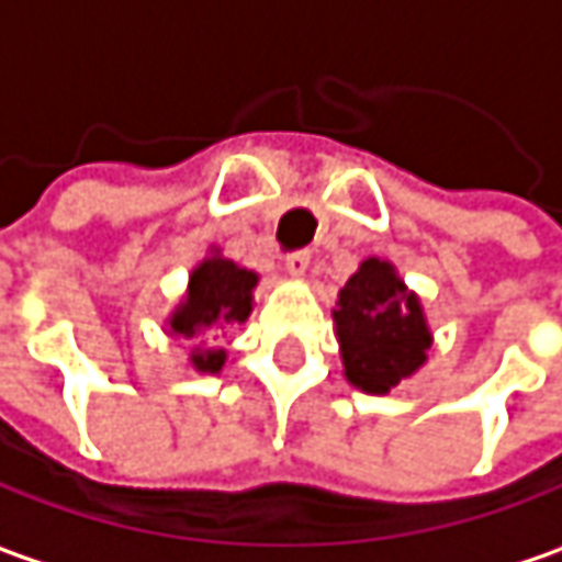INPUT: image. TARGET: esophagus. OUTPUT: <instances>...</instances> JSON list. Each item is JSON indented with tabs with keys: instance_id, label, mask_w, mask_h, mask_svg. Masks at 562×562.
Returning a JSON list of instances; mask_svg holds the SVG:
<instances>
[{
	"instance_id": "esophagus-1",
	"label": "esophagus",
	"mask_w": 562,
	"mask_h": 562,
	"mask_svg": "<svg viewBox=\"0 0 562 562\" xmlns=\"http://www.w3.org/2000/svg\"><path fill=\"white\" fill-rule=\"evenodd\" d=\"M307 263H311V255H307V251H292V255H285V270H289L292 277H305Z\"/></svg>"
}]
</instances>
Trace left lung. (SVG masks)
Listing matches in <instances>:
<instances>
[{
	"mask_svg": "<svg viewBox=\"0 0 562 562\" xmlns=\"http://www.w3.org/2000/svg\"><path fill=\"white\" fill-rule=\"evenodd\" d=\"M333 321L346 380L371 396H386L400 380L412 378L434 342L418 295L380 257L361 260L339 289Z\"/></svg>",
	"mask_w": 562,
	"mask_h": 562,
	"instance_id": "8db88e82",
	"label": "left lung"
}]
</instances>
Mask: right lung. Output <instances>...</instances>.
<instances>
[{
  "mask_svg": "<svg viewBox=\"0 0 562 562\" xmlns=\"http://www.w3.org/2000/svg\"><path fill=\"white\" fill-rule=\"evenodd\" d=\"M257 273L238 267L235 260L213 251L204 257L191 277L182 305L169 314V336L182 339H201L213 336L220 329H229L235 324H245L251 307H255ZM226 364V349H194L191 368L201 374H220Z\"/></svg>",
  "mask_w": 562,
  "mask_h": 562,
  "instance_id": "add662e5",
  "label": "right lung"
}]
</instances>
